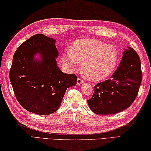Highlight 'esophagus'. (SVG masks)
Masks as SVG:
<instances>
[{"mask_svg":"<svg viewBox=\"0 0 151 151\" xmlns=\"http://www.w3.org/2000/svg\"><path fill=\"white\" fill-rule=\"evenodd\" d=\"M84 81H83V80L82 79V78H77V85H81L82 83H84Z\"/></svg>","mask_w":151,"mask_h":151,"instance_id":"obj_1","label":"esophagus"}]
</instances>
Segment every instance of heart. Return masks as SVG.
<instances>
[{
  "label": "heart",
  "mask_w": 151,
  "mask_h": 151,
  "mask_svg": "<svg viewBox=\"0 0 151 151\" xmlns=\"http://www.w3.org/2000/svg\"><path fill=\"white\" fill-rule=\"evenodd\" d=\"M63 61L67 69H76L82 62V70L93 81H100L113 73L118 61V52L113 46L92 39H81L73 43L64 54Z\"/></svg>",
  "instance_id": "obj_1"
}]
</instances>
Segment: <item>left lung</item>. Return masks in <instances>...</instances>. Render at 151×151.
<instances>
[{
    "instance_id": "1",
    "label": "left lung",
    "mask_w": 151,
    "mask_h": 151,
    "mask_svg": "<svg viewBox=\"0 0 151 151\" xmlns=\"http://www.w3.org/2000/svg\"><path fill=\"white\" fill-rule=\"evenodd\" d=\"M142 79L138 54L127 47L111 78L95 86L93 97L88 100L89 108L98 115L114 114L128 108L135 100Z\"/></svg>"
}]
</instances>
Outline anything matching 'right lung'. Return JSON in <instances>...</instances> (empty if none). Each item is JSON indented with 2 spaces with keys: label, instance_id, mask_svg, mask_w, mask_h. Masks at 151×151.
<instances>
[{
  "label": "right lung",
  "instance_id": "right-lung-1",
  "mask_svg": "<svg viewBox=\"0 0 151 151\" xmlns=\"http://www.w3.org/2000/svg\"><path fill=\"white\" fill-rule=\"evenodd\" d=\"M56 40L36 34L15 51L9 79L16 99L25 110L45 115L60 107L66 89L76 84L74 74L58 66Z\"/></svg>",
  "mask_w": 151,
  "mask_h": 151
}]
</instances>
